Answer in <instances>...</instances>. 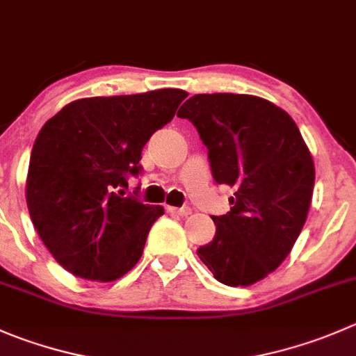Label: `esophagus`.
Masks as SVG:
<instances>
[{
  "label": "esophagus",
  "instance_id": "obj_1",
  "mask_svg": "<svg viewBox=\"0 0 356 356\" xmlns=\"http://www.w3.org/2000/svg\"><path fill=\"white\" fill-rule=\"evenodd\" d=\"M168 212L175 213V216L188 217L189 213H191V209H189V207H168Z\"/></svg>",
  "mask_w": 356,
  "mask_h": 356
}]
</instances>
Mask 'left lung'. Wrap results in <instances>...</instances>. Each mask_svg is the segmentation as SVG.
I'll list each match as a JSON object with an SVG mask.
<instances>
[{"label":"left lung","mask_w":356,"mask_h":356,"mask_svg":"<svg viewBox=\"0 0 356 356\" xmlns=\"http://www.w3.org/2000/svg\"><path fill=\"white\" fill-rule=\"evenodd\" d=\"M177 116L198 130L217 184L234 191L229 212L212 216L216 236L198 257L220 284H255L284 262L305 226L312 153L289 113L255 95H193Z\"/></svg>","instance_id":"1"}]
</instances>
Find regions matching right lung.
Instances as JSON below:
<instances>
[{"label": "right lung", "mask_w": 356, "mask_h": 356, "mask_svg": "<svg viewBox=\"0 0 356 356\" xmlns=\"http://www.w3.org/2000/svg\"><path fill=\"white\" fill-rule=\"evenodd\" d=\"M179 88L69 102L34 140L26 181L31 220L55 261L85 280L115 282L139 262L165 210L125 198L149 137L174 118Z\"/></svg>", "instance_id": "right-lung-1"}]
</instances>
